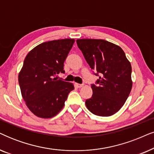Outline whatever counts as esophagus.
Segmentation results:
<instances>
[{"mask_svg":"<svg viewBox=\"0 0 154 154\" xmlns=\"http://www.w3.org/2000/svg\"><path fill=\"white\" fill-rule=\"evenodd\" d=\"M83 84H79V83H75V86L76 88H81L83 86Z\"/></svg>","mask_w":154,"mask_h":154,"instance_id":"1","label":"esophagus"}]
</instances>
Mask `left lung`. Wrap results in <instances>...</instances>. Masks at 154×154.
Listing matches in <instances>:
<instances>
[{
  "instance_id": "1",
  "label": "left lung",
  "mask_w": 154,
  "mask_h": 154,
  "mask_svg": "<svg viewBox=\"0 0 154 154\" xmlns=\"http://www.w3.org/2000/svg\"><path fill=\"white\" fill-rule=\"evenodd\" d=\"M76 43L99 79L92 84L93 95L85 100L90 112L108 117L118 112L131 88V66L121 47L103 39H81Z\"/></svg>"
}]
</instances>
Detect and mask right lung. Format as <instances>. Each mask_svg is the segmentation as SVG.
<instances>
[{
    "instance_id": "1",
    "label": "right lung",
    "mask_w": 154,
    "mask_h": 154,
    "mask_svg": "<svg viewBox=\"0 0 154 154\" xmlns=\"http://www.w3.org/2000/svg\"><path fill=\"white\" fill-rule=\"evenodd\" d=\"M75 40L58 39L42 43L26 56L18 75L24 100L32 112L51 118L61 111L73 84L55 78L64 73L63 63Z\"/></svg>"
}]
</instances>
